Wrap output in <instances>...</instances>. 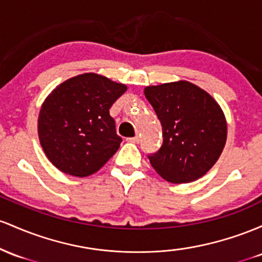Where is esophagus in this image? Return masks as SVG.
Returning a JSON list of instances; mask_svg holds the SVG:
<instances>
[{"label": "esophagus", "mask_w": 262, "mask_h": 262, "mask_svg": "<svg viewBox=\"0 0 262 262\" xmlns=\"http://www.w3.org/2000/svg\"><path fill=\"white\" fill-rule=\"evenodd\" d=\"M127 141H128V142H132V143H139V142H140V137H139V136L128 137Z\"/></svg>", "instance_id": "34e87169"}]
</instances>
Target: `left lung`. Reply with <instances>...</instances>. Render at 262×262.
Returning <instances> with one entry per match:
<instances>
[{
    "label": "left lung",
    "mask_w": 262,
    "mask_h": 262,
    "mask_svg": "<svg viewBox=\"0 0 262 262\" xmlns=\"http://www.w3.org/2000/svg\"><path fill=\"white\" fill-rule=\"evenodd\" d=\"M145 96L162 126V146L147 156L151 166L172 183L201 178L225 146L222 108L207 92L183 80L147 86Z\"/></svg>",
    "instance_id": "8db88e82"
}]
</instances>
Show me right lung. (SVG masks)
<instances>
[{
  "mask_svg": "<svg viewBox=\"0 0 262 262\" xmlns=\"http://www.w3.org/2000/svg\"><path fill=\"white\" fill-rule=\"evenodd\" d=\"M126 85L88 73L64 81L43 102L38 117L40 145L49 161L67 174L86 177L119 149L110 107Z\"/></svg>",
  "mask_w": 262,
  "mask_h": 262,
  "instance_id": "right-lung-1",
  "label": "right lung"
}]
</instances>
